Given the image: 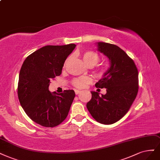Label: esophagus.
<instances>
[{"instance_id":"34e87169","label":"esophagus","mask_w":160,"mask_h":160,"mask_svg":"<svg viewBox=\"0 0 160 160\" xmlns=\"http://www.w3.org/2000/svg\"><path fill=\"white\" fill-rule=\"evenodd\" d=\"M75 94H76V95H78V94H79V93H80L81 91H79V90H75Z\"/></svg>"}]
</instances>
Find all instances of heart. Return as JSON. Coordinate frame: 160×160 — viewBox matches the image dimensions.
I'll use <instances>...</instances> for the list:
<instances>
[{
  "instance_id": "obj_1",
  "label": "heart",
  "mask_w": 160,
  "mask_h": 160,
  "mask_svg": "<svg viewBox=\"0 0 160 160\" xmlns=\"http://www.w3.org/2000/svg\"><path fill=\"white\" fill-rule=\"evenodd\" d=\"M81 56L83 60L84 63L88 66V67L91 68L93 66L97 65L101 59V57L99 55L93 51L88 50L85 51L81 53ZM69 61V58L66 59L65 62L64 66L66 65ZM108 67L107 66H101V67L98 68L96 71L95 73L96 75L99 78H102L105 76L108 73ZM92 79L90 77H80V78H75L72 81L73 85L77 88V89H84L88 85H90L92 83Z\"/></svg>"
}]
</instances>
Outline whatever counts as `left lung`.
<instances>
[{
  "label": "left lung",
  "instance_id": "8db88e82",
  "mask_svg": "<svg viewBox=\"0 0 160 160\" xmlns=\"http://www.w3.org/2000/svg\"><path fill=\"white\" fill-rule=\"evenodd\" d=\"M98 50L110 60L107 74L95 84L106 88L100 96L91 91L92 98L87 108L97 122L112 124L128 112L138 92V71L133 59L118 46L105 42L98 43Z\"/></svg>",
  "mask_w": 160,
  "mask_h": 160
}]
</instances>
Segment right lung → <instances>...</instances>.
Wrapping results in <instances>:
<instances>
[{"label": "right lung", "instance_id": "add662e5", "mask_svg": "<svg viewBox=\"0 0 160 160\" xmlns=\"http://www.w3.org/2000/svg\"><path fill=\"white\" fill-rule=\"evenodd\" d=\"M75 46L70 43L42 47L28 56L22 65L18 84L20 103L31 120L44 127L58 126L68 115L75 91L65 90L56 95L48 87L61 75L65 59Z\"/></svg>", "mask_w": 160, "mask_h": 160}]
</instances>
